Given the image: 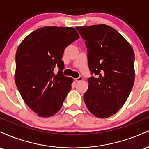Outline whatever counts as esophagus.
Instances as JSON below:
<instances>
[{"instance_id":"1","label":"esophagus","mask_w":149,"mask_h":149,"mask_svg":"<svg viewBox=\"0 0 149 149\" xmlns=\"http://www.w3.org/2000/svg\"><path fill=\"white\" fill-rule=\"evenodd\" d=\"M74 80H75V81H76V82H80V81H81V80H83V77L79 76L78 78H75Z\"/></svg>"}]
</instances>
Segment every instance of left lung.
<instances>
[{
	"label": "left lung",
	"mask_w": 149,
	"mask_h": 149,
	"mask_svg": "<svg viewBox=\"0 0 149 149\" xmlns=\"http://www.w3.org/2000/svg\"><path fill=\"white\" fill-rule=\"evenodd\" d=\"M88 49L91 75L83 95L88 110L106 118L118 111L134 82V53L125 39L105 24L76 27Z\"/></svg>",
	"instance_id": "1"
}]
</instances>
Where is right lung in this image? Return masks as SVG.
<instances>
[{
  "mask_svg": "<svg viewBox=\"0 0 149 149\" xmlns=\"http://www.w3.org/2000/svg\"><path fill=\"white\" fill-rule=\"evenodd\" d=\"M79 37L72 27L45 26L31 33L19 45L15 83L25 103L38 116L49 117L60 110L73 83L63 75L61 58L66 47Z\"/></svg>",
  "mask_w": 149,
  "mask_h": 149,
  "instance_id": "right-lung-1",
  "label": "right lung"
}]
</instances>
